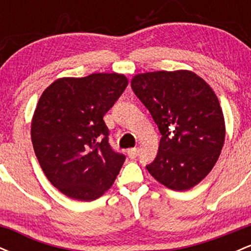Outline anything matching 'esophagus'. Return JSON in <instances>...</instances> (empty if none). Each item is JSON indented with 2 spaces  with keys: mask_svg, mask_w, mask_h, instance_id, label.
Returning <instances> with one entry per match:
<instances>
[{
  "mask_svg": "<svg viewBox=\"0 0 251 251\" xmlns=\"http://www.w3.org/2000/svg\"><path fill=\"white\" fill-rule=\"evenodd\" d=\"M138 152H139V150H138V148H133V149H129L128 150L127 154H128V157L131 158V159H134V158L138 155Z\"/></svg>",
  "mask_w": 251,
  "mask_h": 251,
  "instance_id": "obj_1",
  "label": "esophagus"
}]
</instances>
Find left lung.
<instances>
[{
  "label": "left lung",
  "mask_w": 251,
  "mask_h": 251,
  "mask_svg": "<svg viewBox=\"0 0 251 251\" xmlns=\"http://www.w3.org/2000/svg\"><path fill=\"white\" fill-rule=\"evenodd\" d=\"M131 87L162 134L148 171L169 189L194 188L215 166L226 138L215 92L189 71L138 74Z\"/></svg>",
  "instance_id": "obj_1"
}]
</instances>
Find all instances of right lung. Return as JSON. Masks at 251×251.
Segmentation results:
<instances>
[{
    "label": "right lung",
    "instance_id": "obj_1",
    "mask_svg": "<svg viewBox=\"0 0 251 251\" xmlns=\"http://www.w3.org/2000/svg\"><path fill=\"white\" fill-rule=\"evenodd\" d=\"M127 85L117 73L62 77L40 98L33 148L46 177L67 197L94 201L116 180L126 157L112 149L103 116Z\"/></svg>",
    "mask_w": 251,
    "mask_h": 251
}]
</instances>
